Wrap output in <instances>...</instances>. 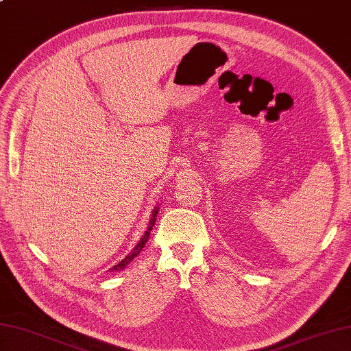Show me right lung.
I'll list each match as a JSON object with an SVG mask.
<instances>
[{
  "label": "right lung",
  "mask_w": 351,
  "mask_h": 351,
  "mask_svg": "<svg viewBox=\"0 0 351 351\" xmlns=\"http://www.w3.org/2000/svg\"><path fill=\"white\" fill-rule=\"evenodd\" d=\"M156 214H158V206H155V210L152 211V217H151V220H149V226H147V229H146V232H145L143 237H141V240L137 243L136 247L132 249V252L130 253L128 256L123 258V259L121 261V263H119L117 265H114L113 268H110V270H113V271H114V270H123V268H125L126 265H128V264L131 263V261L138 255V253L141 252V249L145 247V244H146V241H147L149 235H151V230H152V228H154V225H155V220H156Z\"/></svg>",
  "instance_id": "obj_1"
}]
</instances>
